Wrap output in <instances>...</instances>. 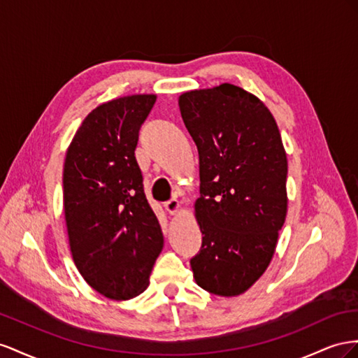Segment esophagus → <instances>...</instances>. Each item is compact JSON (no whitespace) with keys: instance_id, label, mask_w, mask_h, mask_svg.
<instances>
[{"instance_id":"esophagus-1","label":"esophagus","mask_w":358,"mask_h":358,"mask_svg":"<svg viewBox=\"0 0 358 358\" xmlns=\"http://www.w3.org/2000/svg\"><path fill=\"white\" fill-rule=\"evenodd\" d=\"M165 210L172 214V216H176L180 211V202L177 199H171L168 202H165Z\"/></svg>"}]
</instances>
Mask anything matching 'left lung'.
<instances>
[{"label": "left lung", "instance_id": "8db88e82", "mask_svg": "<svg viewBox=\"0 0 358 358\" xmlns=\"http://www.w3.org/2000/svg\"><path fill=\"white\" fill-rule=\"evenodd\" d=\"M182 121L199 152L195 217L202 248L190 259L202 289L246 292L271 262L288 211V159L270 109L232 84L186 91Z\"/></svg>", "mask_w": 358, "mask_h": 358}]
</instances>
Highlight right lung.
I'll return each instance as SVG.
<instances>
[{
  "label": "right lung",
  "instance_id": "1",
  "mask_svg": "<svg viewBox=\"0 0 358 358\" xmlns=\"http://www.w3.org/2000/svg\"><path fill=\"white\" fill-rule=\"evenodd\" d=\"M156 94L124 96L94 108L66 152L64 216L70 252L91 288L110 300L144 292L163 248L135 157Z\"/></svg>",
  "mask_w": 358,
  "mask_h": 358
}]
</instances>
